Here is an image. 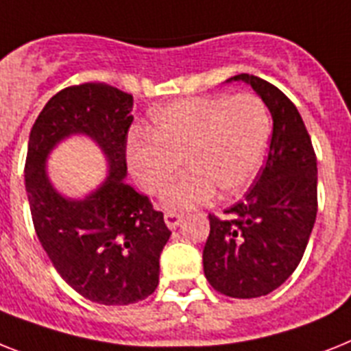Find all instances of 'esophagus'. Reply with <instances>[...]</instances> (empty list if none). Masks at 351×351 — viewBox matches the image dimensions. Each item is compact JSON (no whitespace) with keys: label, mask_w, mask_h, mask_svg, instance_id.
I'll list each match as a JSON object with an SVG mask.
<instances>
[{"label":"esophagus","mask_w":351,"mask_h":351,"mask_svg":"<svg viewBox=\"0 0 351 351\" xmlns=\"http://www.w3.org/2000/svg\"><path fill=\"white\" fill-rule=\"evenodd\" d=\"M181 222L182 215H179V213H173V211H167V213H165V224L169 226L170 230H176Z\"/></svg>","instance_id":"esophagus-1"}]
</instances>
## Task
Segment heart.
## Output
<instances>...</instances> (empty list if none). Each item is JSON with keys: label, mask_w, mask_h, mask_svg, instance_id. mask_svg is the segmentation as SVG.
I'll return each mask as SVG.
<instances>
[{"label": "heart", "mask_w": 351, "mask_h": 351, "mask_svg": "<svg viewBox=\"0 0 351 351\" xmlns=\"http://www.w3.org/2000/svg\"><path fill=\"white\" fill-rule=\"evenodd\" d=\"M271 117L253 93L210 95L178 100L154 112L149 134L127 145V165L150 195L169 188L181 161L188 172L165 193L169 210L204 206L221 192L224 199L244 193L267 152Z\"/></svg>", "instance_id": "heart-1"}]
</instances>
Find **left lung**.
<instances>
[{
    "mask_svg": "<svg viewBox=\"0 0 351 351\" xmlns=\"http://www.w3.org/2000/svg\"><path fill=\"white\" fill-rule=\"evenodd\" d=\"M242 80L273 117L265 167L224 219L208 215L204 276L230 298H260L285 283L305 253L317 213V159L296 106L276 86L254 75Z\"/></svg>",
    "mask_w": 351,
    "mask_h": 351,
    "instance_id": "obj_1",
    "label": "left lung"
}]
</instances>
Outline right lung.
Masks as SVG:
<instances>
[{
    "mask_svg": "<svg viewBox=\"0 0 351 351\" xmlns=\"http://www.w3.org/2000/svg\"><path fill=\"white\" fill-rule=\"evenodd\" d=\"M132 95L104 82H86L48 100L30 130L25 184L37 239L57 273L86 300L130 305L159 283V254L172 231L123 179ZM84 134L108 158L110 176L84 199L60 196L45 172L55 144Z\"/></svg>",
    "mask_w": 351,
    "mask_h": 351,
    "instance_id": "1",
    "label": "right lung"
}]
</instances>
